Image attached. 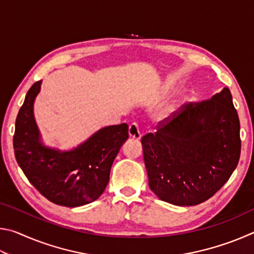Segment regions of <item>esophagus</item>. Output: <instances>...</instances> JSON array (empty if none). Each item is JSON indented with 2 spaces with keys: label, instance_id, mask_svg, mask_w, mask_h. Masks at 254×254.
I'll list each match as a JSON object with an SVG mask.
<instances>
[{
  "label": "esophagus",
  "instance_id": "34e87169",
  "mask_svg": "<svg viewBox=\"0 0 254 254\" xmlns=\"http://www.w3.org/2000/svg\"><path fill=\"white\" fill-rule=\"evenodd\" d=\"M128 135L133 137V139H136V140L141 139V132H140L139 124L132 123L131 126L128 127Z\"/></svg>",
  "mask_w": 254,
  "mask_h": 254
}]
</instances>
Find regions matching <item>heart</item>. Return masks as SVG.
<instances>
[{
  "instance_id": "heart-1",
  "label": "heart",
  "mask_w": 254,
  "mask_h": 254,
  "mask_svg": "<svg viewBox=\"0 0 254 254\" xmlns=\"http://www.w3.org/2000/svg\"><path fill=\"white\" fill-rule=\"evenodd\" d=\"M175 111V107H167V109H165L163 111L160 112V119H168L171 114H173V112Z\"/></svg>"
}]
</instances>
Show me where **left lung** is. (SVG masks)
Here are the masks:
<instances>
[{
	"label": "left lung",
	"instance_id": "obj_1",
	"mask_svg": "<svg viewBox=\"0 0 254 254\" xmlns=\"http://www.w3.org/2000/svg\"><path fill=\"white\" fill-rule=\"evenodd\" d=\"M149 187L161 200L194 206L223 187L239 163L240 121L229 88L189 103L141 139Z\"/></svg>",
	"mask_w": 254,
	"mask_h": 254
}]
</instances>
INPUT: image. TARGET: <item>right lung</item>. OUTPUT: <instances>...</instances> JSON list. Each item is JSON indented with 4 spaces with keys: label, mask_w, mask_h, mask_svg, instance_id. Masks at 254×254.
<instances>
[{
    "label": "right lung",
    "mask_w": 254,
    "mask_h": 254,
    "mask_svg": "<svg viewBox=\"0 0 254 254\" xmlns=\"http://www.w3.org/2000/svg\"><path fill=\"white\" fill-rule=\"evenodd\" d=\"M40 86L41 80L31 86L16 117V161L34 188L54 204L77 207L92 203L109 184L112 163L128 137L127 124L103 127L68 151L46 147L33 115Z\"/></svg>",
    "instance_id": "1"
}]
</instances>
